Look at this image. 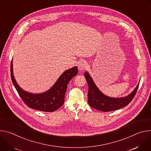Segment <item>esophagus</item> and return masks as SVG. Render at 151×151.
<instances>
[{
    "mask_svg": "<svg viewBox=\"0 0 151 151\" xmlns=\"http://www.w3.org/2000/svg\"><path fill=\"white\" fill-rule=\"evenodd\" d=\"M87 66H88V64H87V63L85 62V61H84V60H83V61H81V62H79V63H78V69H79V70H84L85 69H86V68H87Z\"/></svg>",
    "mask_w": 151,
    "mask_h": 151,
    "instance_id": "obj_1",
    "label": "esophagus"
}]
</instances>
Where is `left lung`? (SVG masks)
Instances as JSON below:
<instances>
[{"label": "left lung", "instance_id": "left-lung-1", "mask_svg": "<svg viewBox=\"0 0 151 151\" xmlns=\"http://www.w3.org/2000/svg\"><path fill=\"white\" fill-rule=\"evenodd\" d=\"M85 77L88 82V103L89 106L96 110L104 112L118 110L127 106L134 97L139 84L129 95L122 98H111L104 95L95 85L92 78L88 72H85Z\"/></svg>", "mask_w": 151, "mask_h": 151}]
</instances>
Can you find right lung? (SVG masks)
<instances>
[{
    "instance_id": "1",
    "label": "right lung",
    "mask_w": 151,
    "mask_h": 151,
    "mask_svg": "<svg viewBox=\"0 0 151 151\" xmlns=\"http://www.w3.org/2000/svg\"><path fill=\"white\" fill-rule=\"evenodd\" d=\"M77 74V67H73L65 71L48 91L42 93L33 94L24 91L19 86L13 74L12 61L11 63V80L23 102L29 107L42 111L52 112L63 104L67 85L71 78Z\"/></svg>"
}]
</instances>
